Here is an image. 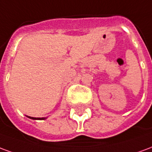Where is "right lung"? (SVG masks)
Returning a JSON list of instances; mask_svg holds the SVG:
<instances>
[{"mask_svg":"<svg viewBox=\"0 0 152 152\" xmlns=\"http://www.w3.org/2000/svg\"><path fill=\"white\" fill-rule=\"evenodd\" d=\"M27 116H28V115H27ZM28 118H30V119H32V120H45V119H46L47 117H41V118H40V117H31V116H28Z\"/></svg>","mask_w":152,"mask_h":152,"instance_id":"right-lung-1","label":"right lung"}]
</instances>
